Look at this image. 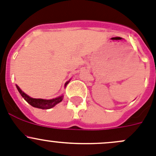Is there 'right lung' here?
I'll use <instances>...</instances> for the list:
<instances>
[{"label":"right lung","instance_id":"1","mask_svg":"<svg viewBox=\"0 0 156 156\" xmlns=\"http://www.w3.org/2000/svg\"><path fill=\"white\" fill-rule=\"evenodd\" d=\"M69 81L66 82L65 83V87H66L68 83H69ZM17 90L20 93V94L21 95L22 97L29 103L30 106H34L35 108H38V109H51L53 106H55L57 104H58L59 103L63 100V95L58 96L57 98H54V99H35V98H32L30 96H29L28 95H27L26 93H23L21 90H20V87L17 85H16Z\"/></svg>","mask_w":156,"mask_h":156}]
</instances>
